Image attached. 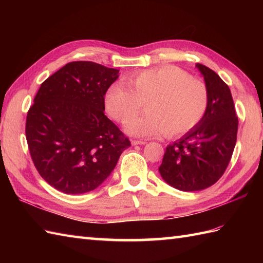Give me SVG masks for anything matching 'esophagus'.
<instances>
[{
	"instance_id": "1",
	"label": "esophagus",
	"mask_w": 263,
	"mask_h": 263,
	"mask_svg": "<svg viewBox=\"0 0 263 263\" xmlns=\"http://www.w3.org/2000/svg\"><path fill=\"white\" fill-rule=\"evenodd\" d=\"M131 143H132V146H138V144L142 146V144H146V142H144V141H138V140H133Z\"/></svg>"
}]
</instances>
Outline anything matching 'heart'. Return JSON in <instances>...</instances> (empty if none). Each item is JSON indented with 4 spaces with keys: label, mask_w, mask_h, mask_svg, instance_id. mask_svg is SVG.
<instances>
[{
    "label": "heart",
    "mask_w": 263,
    "mask_h": 263,
    "mask_svg": "<svg viewBox=\"0 0 263 263\" xmlns=\"http://www.w3.org/2000/svg\"><path fill=\"white\" fill-rule=\"evenodd\" d=\"M125 84L115 82L104 95L105 109L121 123L138 112L146 102L147 115L126 123L125 131L139 138L185 135L197 126L208 108L204 83L173 65L128 76Z\"/></svg>",
    "instance_id": "b5f03b06"
}]
</instances>
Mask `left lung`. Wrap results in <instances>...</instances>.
I'll use <instances>...</instances> for the list:
<instances>
[{"label": "left lung", "mask_w": 263, "mask_h": 263, "mask_svg": "<svg viewBox=\"0 0 263 263\" xmlns=\"http://www.w3.org/2000/svg\"><path fill=\"white\" fill-rule=\"evenodd\" d=\"M208 89L209 104L192 131L166 147L159 173L180 191L193 192L215 184L224 174L235 148L238 120L226 83L215 71L195 64Z\"/></svg>", "instance_id": "left-lung-1"}]
</instances>
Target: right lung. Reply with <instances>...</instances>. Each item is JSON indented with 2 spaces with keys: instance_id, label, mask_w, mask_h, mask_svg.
I'll list each match as a JSON object with an SVG mask.
<instances>
[{
  "instance_id": "right-lung-1",
  "label": "right lung",
  "mask_w": 263,
  "mask_h": 263,
  "mask_svg": "<svg viewBox=\"0 0 263 263\" xmlns=\"http://www.w3.org/2000/svg\"><path fill=\"white\" fill-rule=\"evenodd\" d=\"M119 72L89 61L71 62L47 78L33 99L28 147L39 174L61 192L97 189L131 146L104 114V95Z\"/></svg>"
}]
</instances>
